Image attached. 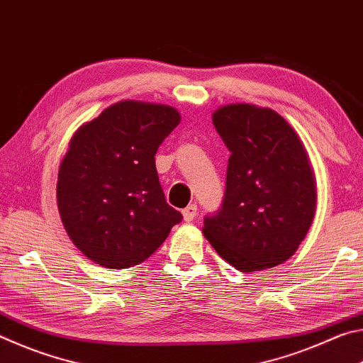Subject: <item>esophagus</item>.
<instances>
[{"label":"esophagus","mask_w":363,"mask_h":363,"mask_svg":"<svg viewBox=\"0 0 363 363\" xmlns=\"http://www.w3.org/2000/svg\"><path fill=\"white\" fill-rule=\"evenodd\" d=\"M182 216H184V220H186V223L194 220L195 216H196V205H189L187 208H184Z\"/></svg>","instance_id":"obj_1"}]
</instances>
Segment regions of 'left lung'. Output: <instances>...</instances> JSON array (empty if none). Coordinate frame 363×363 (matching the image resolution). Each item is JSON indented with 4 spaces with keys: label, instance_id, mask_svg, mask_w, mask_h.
<instances>
[{
    "label": "left lung",
    "instance_id": "left-lung-1",
    "mask_svg": "<svg viewBox=\"0 0 363 363\" xmlns=\"http://www.w3.org/2000/svg\"><path fill=\"white\" fill-rule=\"evenodd\" d=\"M213 125L230 150L225 195L203 235L242 272L275 267L296 253L317 208L314 168L298 133L272 108L229 104Z\"/></svg>",
    "mask_w": 363,
    "mask_h": 363
}]
</instances>
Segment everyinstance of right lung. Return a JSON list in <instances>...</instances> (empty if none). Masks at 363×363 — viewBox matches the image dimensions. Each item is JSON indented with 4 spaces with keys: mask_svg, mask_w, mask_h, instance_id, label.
Listing matches in <instances>:
<instances>
[{
    "mask_svg": "<svg viewBox=\"0 0 363 363\" xmlns=\"http://www.w3.org/2000/svg\"><path fill=\"white\" fill-rule=\"evenodd\" d=\"M181 123L174 107L120 101L73 134L57 208L73 245L107 269L144 262L181 223L160 186L155 153Z\"/></svg>",
    "mask_w": 363,
    "mask_h": 363,
    "instance_id": "obj_1",
    "label": "right lung"
}]
</instances>
